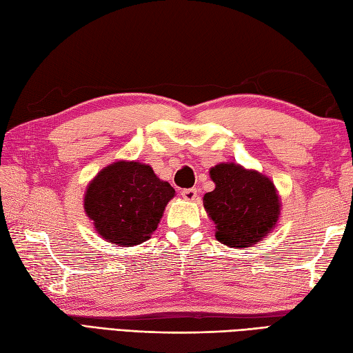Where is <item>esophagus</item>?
Listing matches in <instances>:
<instances>
[{
	"label": "esophagus",
	"mask_w": 353,
	"mask_h": 353,
	"mask_svg": "<svg viewBox=\"0 0 353 353\" xmlns=\"http://www.w3.org/2000/svg\"><path fill=\"white\" fill-rule=\"evenodd\" d=\"M182 197L185 200H196L197 199V190L196 188H186L182 191Z\"/></svg>",
	"instance_id": "1"
}]
</instances>
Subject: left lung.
<instances>
[{
    "label": "left lung",
    "instance_id": "obj_1",
    "mask_svg": "<svg viewBox=\"0 0 353 353\" xmlns=\"http://www.w3.org/2000/svg\"><path fill=\"white\" fill-rule=\"evenodd\" d=\"M215 190L203 205L215 223V238L229 247H250L264 238L279 219V199L268 177L241 165L211 168Z\"/></svg>",
    "mask_w": 353,
    "mask_h": 353
}]
</instances>
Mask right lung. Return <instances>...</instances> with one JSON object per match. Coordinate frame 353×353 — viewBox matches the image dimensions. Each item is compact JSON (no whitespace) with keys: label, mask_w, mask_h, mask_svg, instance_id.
Here are the masks:
<instances>
[{"label":"right lung","mask_w":353,"mask_h":353,"mask_svg":"<svg viewBox=\"0 0 353 353\" xmlns=\"http://www.w3.org/2000/svg\"><path fill=\"white\" fill-rule=\"evenodd\" d=\"M174 197L152 167L139 162H115L101 170L85 194V211L109 243L134 245L153 235L163 209Z\"/></svg>","instance_id":"obj_1"}]
</instances>
